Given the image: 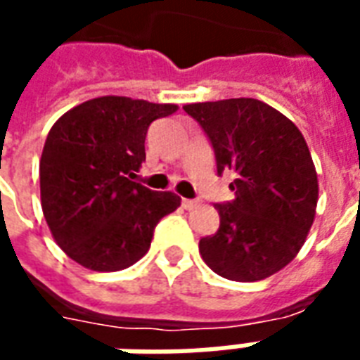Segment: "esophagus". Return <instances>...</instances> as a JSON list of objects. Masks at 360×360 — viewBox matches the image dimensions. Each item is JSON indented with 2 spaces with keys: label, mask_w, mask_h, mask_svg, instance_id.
Returning a JSON list of instances; mask_svg holds the SVG:
<instances>
[{
  "label": "esophagus",
  "mask_w": 360,
  "mask_h": 360,
  "mask_svg": "<svg viewBox=\"0 0 360 360\" xmlns=\"http://www.w3.org/2000/svg\"><path fill=\"white\" fill-rule=\"evenodd\" d=\"M181 204H183V207H185V210H194L196 206H200V202L198 200H188V198H183V202H181Z\"/></svg>",
  "instance_id": "esophagus-1"
}]
</instances>
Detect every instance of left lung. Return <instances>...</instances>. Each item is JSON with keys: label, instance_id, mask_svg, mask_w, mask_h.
<instances>
[{"label": "left lung", "instance_id": "1", "mask_svg": "<svg viewBox=\"0 0 360 360\" xmlns=\"http://www.w3.org/2000/svg\"><path fill=\"white\" fill-rule=\"evenodd\" d=\"M214 146L217 173L236 175L234 200L215 204L219 229L202 238V259L236 282L263 281L284 269L313 219L319 181L309 146L292 120L257 98L185 105Z\"/></svg>", "mask_w": 360, "mask_h": 360}]
</instances>
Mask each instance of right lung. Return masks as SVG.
<instances>
[{
	"instance_id": "1",
	"label": "right lung",
	"mask_w": 360,
	"mask_h": 360,
	"mask_svg": "<svg viewBox=\"0 0 360 360\" xmlns=\"http://www.w3.org/2000/svg\"><path fill=\"white\" fill-rule=\"evenodd\" d=\"M177 105L106 95L63 114L39 160L45 221L58 246L82 267L110 273L148 252L154 227L181 206L173 193L135 181L154 120Z\"/></svg>"
}]
</instances>
